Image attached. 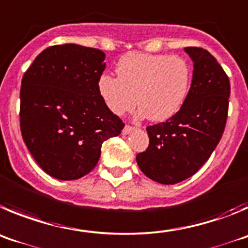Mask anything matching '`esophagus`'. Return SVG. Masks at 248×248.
<instances>
[{"label": "esophagus", "instance_id": "34e87169", "mask_svg": "<svg viewBox=\"0 0 248 248\" xmlns=\"http://www.w3.org/2000/svg\"><path fill=\"white\" fill-rule=\"evenodd\" d=\"M135 129V127L132 126H128V124H126V126L124 127V129H122V135H128V133H131Z\"/></svg>", "mask_w": 248, "mask_h": 248}]
</instances>
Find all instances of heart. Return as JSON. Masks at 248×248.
Returning a JSON list of instances; mask_svg holds the SVG:
<instances>
[{
  "mask_svg": "<svg viewBox=\"0 0 248 248\" xmlns=\"http://www.w3.org/2000/svg\"><path fill=\"white\" fill-rule=\"evenodd\" d=\"M117 78L102 75L97 89L117 116L140 106L137 115L153 122L173 117L184 104L191 80L188 62L179 55L131 53L120 59Z\"/></svg>",
  "mask_w": 248,
  "mask_h": 248,
  "instance_id": "b5f03b06",
  "label": "heart"
}]
</instances>
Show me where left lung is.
Masks as SVG:
<instances>
[{"mask_svg": "<svg viewBox=\"0 0 248 248\" xmlns=\"http://www.w3.org/2000/svg\"><path fill=\"white\" fill-rule=\"evenodd\" d=\"M184 50L194 66L186 99L168 121L147 127L149 146L136 157L144 175L166 185L188 179L209 159L229 108L230 81L217 60L202 48Z\"/></svg>", "mask_w": 248, "mask_h": 248, "instance_id": "left-lung-1", "label": "left lung"}]
</instances>
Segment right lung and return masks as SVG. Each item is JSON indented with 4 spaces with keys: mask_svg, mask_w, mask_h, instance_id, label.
I'll return each instance as SVG.
<instances>
[{
    "mask_svg": "<svg viewBox=\"0 0 248 248\" xmlns=\"http://www.w3.org/2000/svg\"><path fill=\"white\" fill-rule=\"evenodd\" d=\"M104 60L100 49L62 44L43 50L24 73L22 137L38 166L55 179L90 173L102 143L124 128L97 89Z\"/></svg>",
    "mask_w": 248,
    "mask_h": 248,
    "instance_id": "obj_1",
    "label": "right lung"
}]
</instances>
